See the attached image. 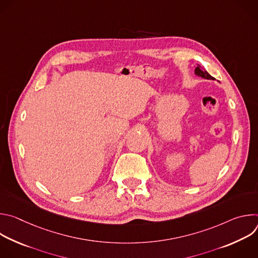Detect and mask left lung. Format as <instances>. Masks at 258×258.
<instances>
[{
	"mask_svg": "<svg viewBox=\"0 0 258 258\" xmlns=\"http://www.w3.org/2000/svg\"><path fill=\"white\" fill-rule=\"evenodd\" d=\"M195 73H196L197 76H199V77H201V78H204V79H207V80H214V78H212L207 71L200 69V66H199V65L195 68Z\"/></svg>",
	"mask_w": 258,
	"mask_h": 258,
	"instance_id": "obj_1",
	"label": "left lung"
}]
</instances>
